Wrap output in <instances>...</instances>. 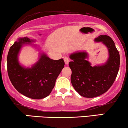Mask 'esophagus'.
<instances>
[{
  "label": "esophagus",
  "mask_w": 128,
  "mask_h": 128,
  "mask_svg": "<svg viewBox=\"0 0 128 128\" xmlns=\"http://www.w3.org/2000/svg\"><path fill=\"white\" fill-rule=\"evenodd\" d=\"M64 64H68L69 62H70V60H69V58H66V57L64 58Z\"/></svg>",
  "instance_id": "esophagus-1"
}]
</instances>
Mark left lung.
I'll return each instance as SVG.
<instances>
[{"label":"left lung","instance_id":"8db88e82","mask_svg":"<svg viewBox=\"0 0 128 128\" xmlns=\"http://www.w3.org/2000/svg\"><path fill=\"white\" fill-rule=\"evenodd\" d=\"M94 41L102 42L107 48L108 58L105 64L92 66L86 51L72 52L70 56L72 85L81 96L88 98L106 93L116 78L120 67V55L112 39L109 36L100 35Z\"/></svg>","mask_w":128,"mask_h":128}]
</instances>
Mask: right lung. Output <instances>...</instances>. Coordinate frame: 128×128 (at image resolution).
Listing matches in <instances>:
<instances>
[{"instance_id": "add662e5", "label": "right lung", "mask_w": 128, "mask_h": 128, "mask_svg": "<svg viewBox=\"0 0 128 128\" xmlns=\"http://www.w3.org/2000/svg\"><path fill=\"white\" fill-rule=\"evenodd\" d=\"M36 40L28 37L19 38L10 47L7 57L8 74L10 82L21 94L34 100H40L49 95L55 86L57 78L64 68L63 58L52 60L40 51L39 59L31 67H25L18 60L22 47L34 44Z\"/></svg>"}]
</instances>
